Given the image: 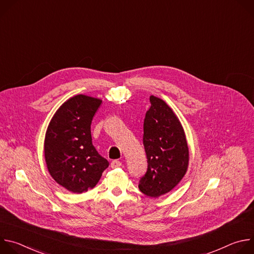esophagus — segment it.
Returning <instances> with one entry per match:
<instances>
[{"label": "esophagus", "mask_w": 254, "mask_h": 254, "mask_svg": "<svg viewBox=\"0 0 254 254\" xmlns=\"http://www.w3.org/2000/svg\"><path fill=\"white\" fill-rule=\"evenodd\" d=\"M111 166H112V168H113V169H116V168H120V167L122 166V163H121L120 161H118V160H115V161H113V162H112Z\"/></svg>", "instance_id": "esophagus-1"}]
</instances>
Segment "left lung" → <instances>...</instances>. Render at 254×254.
I'll return each mask as SVG.
<instances>
[{
  "instance_id": "1",
  "label": "left lung",
  "mask_w": 254,
  "mask_h": 254,
  "mask_svg": "<svg viewBox=\"0 0 254 254\" xmlns=\"http://www.w3.org/2000/svg\"><path fill=\"white\" fill-rule=\"evenodd\" d=\"M151 107L143 121V146L148 171L138 184L147 196L158 198L172 191L187 173L189 148L182 124L169 104L150 96Z\"/></svg>"
}]
</instances>
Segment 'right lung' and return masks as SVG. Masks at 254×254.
<instances>
[{"mask_svg": "<svg viewBox=\"0 0 254 254\" xmlns=\"http://www.w3.org/2000/svg\"><path fill=\"white\" fill-rule=\"evenodd\" d=\"M102 100L76 94L52 117L44 139L47 170L57 184L72 193L95 187L108 167L92 144L90 126Z\"/></svg>", "mask_w": 254, "mask_h": 254, "instance_id": "obj_1", "label": "right lung"}]
</instances>
